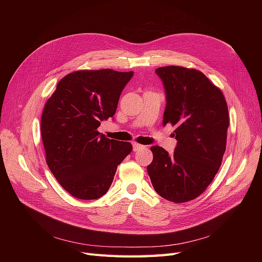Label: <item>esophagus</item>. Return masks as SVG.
I'll return each mask as SVG.
<instances>
[{"label": "esophagus", "mask_w": 262, "mask_h": 262, "mask_svg": "<svg viewBox=\"0 0 262 262\" xmlns=\"http://www.w3.org/2000/svg\"><path fill=\"white\" fill-rule=\"evenodd\" d=\"M132 145H133V150H134V152H138V150L143 149V148L145 147L144 145H141V144H139V143H136V142H134V143H133Z\"/></svg>", "instance_id": "34e87169"}]
</instances>
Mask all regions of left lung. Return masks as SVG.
<instances>
[{"label": "left lung", "instance_id": "1", "mask_svg": "<svg viewBox=\"0 0 262 262\" xmlns=\"http://www.w3.org/2000/svg\"><path fill=\"white\" fill-rule=\"evenodd\" d=\"M166 95L163 125L176 126L169 155L152 146L147 173L164 199L182 203L199 196L215 177L226 148L229 117L222 91L202 72L168 66L156 69Z\"/></svg>", "mask_w": 262, "mask_h": 262}]
</instances>
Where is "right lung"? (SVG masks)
Masks as SVG:
<instances>
[{
	"label": "right lung",
	"instance_id": "1",
	"mask_svg": "<svg viewBox=\"0 0 262 262\" xmlns=\"http://www.w3.org/2000/svg\"><path fill=\"white\" fill-rule=\"evenodd\" d=\"M130 72L110 69L76 71L60 80L41 116V139L48 167L77 199L94 200L112 185L118 165L132 150L130 142L97 131L113 118Z\"/></svg>",
	"mask_w": 262,
	"mask_h": 262
}]
</instances>
